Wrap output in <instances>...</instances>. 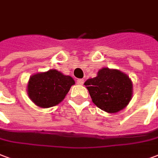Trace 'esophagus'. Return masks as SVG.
<instances>
[{"mask_svg": "<svg viewBox=\"0 0 158 158\" xmlns=\"http://www.w3.org/2000/svg\"><path fill=\"white\" fill-rule=\"evenodd\" d=\"M77 84L79 85H82L84 84V79H77Z\"/></svg>", "mask_w": 158, "mask_h": 158, "instance_id": "obj_1", "label": "esophagus"}]
</instances>
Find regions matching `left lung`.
<instances>
[{"label":"left lung","mask_w":158,"mask_h":158,"mask_svg":"<svg viewBox=\"0 0 158 158\" xmlns=\"http://www.w3.org/2000/svg\"><path fill=\"white\" fill-rule=\"evenodd\" d=\"M85 87L94 105L107 113H117L128 106L132 98L133 85L127 73L102 68L96 77L87 79Z\"/></svg>","instance_id":"1"}]
</instances>
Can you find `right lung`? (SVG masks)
Returning <instances> with one entry per match:
<instances>
[{
  "instance_id": "right-lung-1",
  "label": "right lung",
  "mask_w": 158,
  "mask_h": 158,
  "mask_svg": "<svg viewBox=\"0 0 158 158\" xmlns=\"http://www.w3.org/2000/svg\"><path fill=\"white\" fill-rule=\"evenodd\" d=\"M74 84L71 76L64 75L56 69H49L29 78L27 93L36 106L49 108L62 102Z\"/></svg>"
}]
</instances>
